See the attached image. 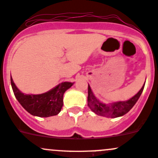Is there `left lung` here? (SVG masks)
Listing matches in <instances>:
<instances>
[{"mask_svg": "<svg viewBox=\"0 0 158 158\" xmlns=\"http://www.w3.org/2000/svg\"><path fill=\"white\" fill-rule=\"evenodd\" d=\"M145 84V83H144ZM144 84L139 92L129 100L124 102H117L111 104H105L101 102L94 95L91 87L88 85V106L93 112L98 115L107 118H118L128 113L133 108L135 103L141 96L144 89Z\"/></svg>", "mask_w": 158, "mask_h": 158, "instance_id": "1", "label": "left lung"}]
</instances>
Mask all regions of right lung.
<instances>
[{
  "label": "right lung",
  "mask_w": 158,
  "mask_h": 158,
  "mask_svg": "<svg viewBox=\"0 0 158 158\" xmlns=\"http://www.w3.org/2000/svg\"><path fill=\"white\" fill-rule=\"evenodd\" d=\"M13 92L17 101L32 115L47 118L56 115L63 106V94L73 85V82H64L55 88L39 95H26L20 92L10 76Z\"/></svg>",
  "instance_id": "right-lung-1"
}]
</instances>
